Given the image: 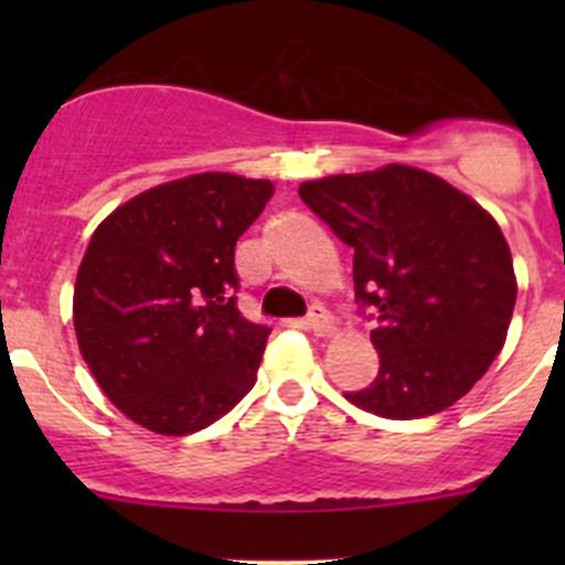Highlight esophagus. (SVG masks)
<instances>
[{
    "label": "esophagus",
    "mask_w": 565,
    "mask_h": 565,
    "mask_svg": "<svg viewBox=\"0 0 565 565\" xmlns=\"http://www.w3.org/2000/svg\"><path fill=\"white\" fill-rule=\"evenodd\" d=\"M303 324H306V328H309L315 335H328V333H330V317H328V311H324L322 306H317V303L309 309V315H306Z\"/></svg>",
    "instance_id": "esophagus-1"
}]
</instances>
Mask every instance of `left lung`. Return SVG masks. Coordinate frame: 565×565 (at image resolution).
Returning a JSON list of instances; mask_svg holds the SVG:
<instances>
[{
  "label": "left lung",
  "instance_id": "left-lung-1",
  "mask_svg": "<svg viewBox=\"0 0 565 565\" xmlns=\"http://www.w3.org/2000/svg\"><path fill=\"white\" fill-rule=\"evenodd\" d=\"M298 193L355 250V300L377 317V377L344 396L393 420L459 402L503 350L514 315L498 221L443 177L402 163L309 180Z\"/></svg>",
  "mask_w": 565,
  "mask_h": 565
}]
</instances>
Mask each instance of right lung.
I'll return each instance as SVG.
<instances>
[{
    "label": "right lung",
    "instance_id": "obj_1",
    "mask_svg": "<svg viewBox=\"0 0 565 565\" xmlns=\"http://www.w3.org/2000/svg\"><path fill=\"white\" fill-rule=\"evenodd\" d=\"M270 196L267 180L191 174L95 230L73 289L78 350L145 429L191 435L254 388L270 328L237 311L235 246Z\"/></svg>",
    "mask_w": 565,
    "mask_h": 565
}]
</instances>
